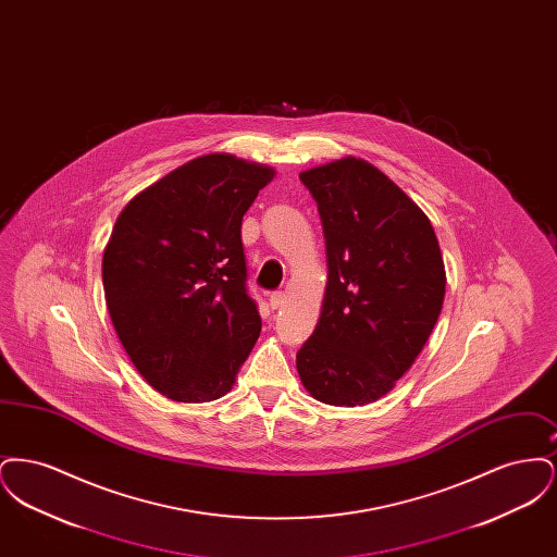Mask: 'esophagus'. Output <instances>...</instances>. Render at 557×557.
I'll use <instances>...</instances> for the list:
<instances>
[{
	"label": "esophagus",
	"mask_w": 557,
	"mask_h": 557,
	"mask_svg": "<svg viewBox=\"0 0 557 557\" xmlns=\"http://www.w3.org/2000/svg\"><path fill=\"white\" fill-rule=\"evenodd\" d=\"M284 302H286V294H284V292H273V294L269 296V307H271V309H282Z\"/></svg>",
	"instance_id": "34e87169"
}]
</instances>
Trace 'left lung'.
<instances>
[{
    "label": "left lung",
    "instance_id": "1",
    "mask_svg": "<svg viewBox=\"0 0 557 557\" xmlns=\"http://www.w3.org/2000/svg\"><path fill=\"white\" fill-rule=\"evenodd\" d=\"M300 182L318 202L327 286L296 370L321 403L368 405L395 388L441 315V246L422 209L368 160L313 166Z\"/></svg>",
    "mask_w": 557,
    "mask_h": 557
}]
</instances>
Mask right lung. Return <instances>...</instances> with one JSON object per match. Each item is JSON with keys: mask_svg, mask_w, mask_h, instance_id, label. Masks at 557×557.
Wrapping results in <instances>:
<instances>
[{"mask_svg": "<svg viewBox=\"0 0 557 557\" xmlns=\"http://www.w3.org/2000/svg\"><path fill=\"white\" fill-rule=\"evenodd\" d=\"M275 171L232 154L189 160L139 191L104 248L108 313L160 395H227L261 334L246 290L242 216Z\"/></svg>", "mask_w": 557, "mask_h": 557, "instance_id": "1", "label": "right lung"}]
</instances>
